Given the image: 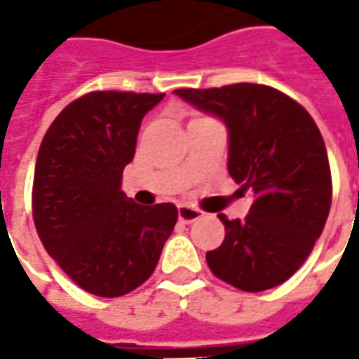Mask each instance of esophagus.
I'll return each mask as SVG.
<instances>
[{
    "label": "esophagus",
    "mask_w": 359,
    "mask_h": 359,
    "mask_svg": "<svg viewBox=\"0 0 359 359\" xmlns=\"http://www.w3.org/2000/svg\"><path fill=\"white\" fill-rule=\"evenodd\" d=\"M201 215H203V212L196 210V208H189V205H180V210H177V217L184 224H191V222L200 219Z\"/></svg>",
    "instance_id": "1"
}]
</instances>
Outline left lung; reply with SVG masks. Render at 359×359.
<instances>
[{
  "instance_id": "left-lung-1",
  "label": "left lung",
  "mask_w": 359,
  "mask_h": 359,
  "mask_svg": "<svg viewBox=\"0 0 359 359\" xmlns=\"http://www.w3.org/2000/svg\"><path fill=\"white\" fill-rule=\"evenodd\" d=\"M173 93L226 123L229 175L255 196L243 219L219 214L226 238L205 254L208 266L243 292L280 285L308 259L332 205L330 161L316 121L292 97L259 83Z\"/></svg>"
}]
</instances>
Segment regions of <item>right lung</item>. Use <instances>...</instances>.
I'll list each match as a JSON object with an SVG mask.
<instances>
[{"label": "right lung", "mask_w": 359, "mask_h": 359, "mask_svg": "<svg viewBox=\"0 0 359 359\" xmlns=\"http://www.w3.org/2000/svg\"><path fill=\"white\" fill-rule=\"evenodd\" d=\"M163 93L91 91L49 126L34 173V222L48 254L100 297L130 294L154 273L177 222L173 203L137 205L121 191L144 116Z\"/></svg>", "instance_id": "obj_1"}]
</instances>
